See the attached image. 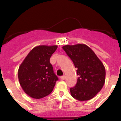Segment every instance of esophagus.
<instances>
[{
	"label": "esophagus",
	"mask_w": 121,
	"mask_h": 121,
	"mask_svg": "<svg viewBox=\"0 0 121 121\" xmlns=\"http://www.w3.org/2000/svg\"><path fill=\"white\" fill-rule=\"evenodd\" d=\"M65 78H66V77H65V76H64V75H63V76H61L60 77V79L61 80H64V79H65Z\"/></svg>",
	"instance_id": "obj_1"
}]
</instances>
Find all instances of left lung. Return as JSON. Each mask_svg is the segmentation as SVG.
Segmentation results:
<instances>
[{"instance_id": "left-lung-1", "label": "left lung", "mask_w": 121, "mask_h": 121, "mask_svg": "<svg viewBox=\"0 0 121 121\" xmlns=\"http://www.w3.org/2000/svg\"><path fill=\"white\" fill-rule=\"evenodd\" d=\"M63 49L77 68L78 81L70 88L71 95L79 101L94 97L103 86L106 70L94 52L85 44L67 45Z\"/></svg>"}]
</instances>
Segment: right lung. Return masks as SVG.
<instances>
[{"mask_svg":"<svg viewBox=\"0 0 121 121\" xmlns=\"http://www.w3.org/2000/svg\"><path fill=\"white\" fill-rule=\"evenodd\" d=\"M57 47V45L35 47L19 67V82L29 96L42 99L52 91L58 78L54 73L49 60Z\"/></svg>","mask_w":121,"mask_h":121,"instance_id":"add662e5","label":"right lung"}]
</instances>
